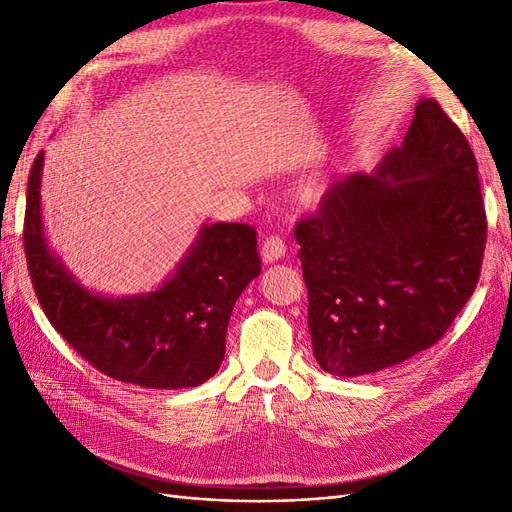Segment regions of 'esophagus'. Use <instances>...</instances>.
<instances>
[{
  "instance_id": "34e87169",
  "label": "esophagus",
  "mask_w": 512,
  "mask_h": 512,
  "mask_svg": "<svg viewBox=\"0 0 512 512\" xmlns=\"http://www.w3.org/2000/svg\"><path fill=\"white\" fill-rule=\"evenodd\" d=\"M284 254H286V243L277 235L267 237L265 243H262V262H267V265L284 258Z\"/></svg>"
}]
</instances>
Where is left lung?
<instances>
[{
  "instance_id": "left-lung-1",
  "label": "left lung",
  "mask_w": 512,
  "mask_h": 512,
  "mask_svg": "<svg viewBox=\"0 0 512 512\" xmlns=\"http://www.w3.org/2000/svg\"><path fill=\"white\" fill-rule=\"evenodd\" d=\"M307 327L333 376L376 374L427 350L472 297L487 241L466 136L423 98L376 173L335 181L294 226Z\"/></svg>"
}]
</instances>
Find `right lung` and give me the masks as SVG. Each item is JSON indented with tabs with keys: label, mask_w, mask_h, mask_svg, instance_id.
I'll list each match as a JSON object with an SVG mask.
<instances>
[{
	"label": "right lung",
	"mask_w": 512,
	"mask_h": 512,
	"mask_svg": "<svg viewBox=\"0 0 512 512\" xmlns=\"http://www.w3.org/2000/svg\"><path fill=\"white\" fill-rule=\"evenodd\" d=\"M42 166L44 151L29 170L23 243L36 297L55 331L108 378L143 389H188L215 376L232 307L260 273L256 230L205 224L158 290L102 297L51 252L40 209Z\"/></svg>",
	"instance_id": "1"
}]
</instances>
